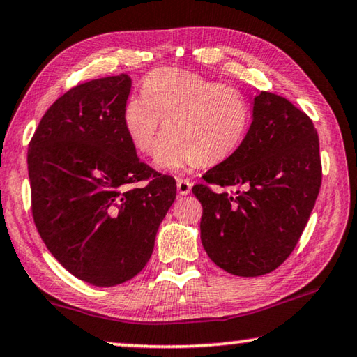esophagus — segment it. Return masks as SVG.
Returning a JSON list of instances; mask_svg holds the SVG:
<instances>
[{
  "label": "esophagus",
  "instance_id": "34e87169",
  "mask_svg": "<svg viewBox=\"0 0 357 357\" xmlns=\"http://www.w3.org/2000/svg\"><path fill=\"white\" fill-rule=\"evenodd\" d=\"M177 190L180 195H188L191 191V182L187 178H177Z\"/></svg>",
  "mask_w": 357,
  "mask_h": 357
}]
</instances>
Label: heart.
<instances>
[{
  "mask_svg": "<svg viewBox=\"0 0 357 357\" xmlns=\"http://www.w3.org/2000/svg\"><path fill=\"white\" fill-rule=\"evenodd\" d=\"M122 121L128 140L143 156L156 151L164 122L167 135L156 164L180 170L229 159L245 142L251 106L238 86L166 67L146 77L143 96L128 98Z\"/></svg>",
  "mask_w": 357,
  "mask_h": 357,
  "instance_id": "heart-1",
  "label": "heart"
}]
</instances>
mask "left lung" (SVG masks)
<instances>
[{"label":"left lung","mask_w":357,"mask_h":357,"mask_svg":"<svg viewBox=\"0 0 357 357\" xmlns=\"http://www.w3.org/2000/svg\"><path fill=\"white\" fill-rule=\"evenodd\" d=\"M203 180L193 193L203 206L208 256L234 275H266L291 255L316 204L322 182L316 127L287 98L262 91L245 142ZM213 184L232 190L214 192Z\"/></svg>","instance_id":"1"}]
</instances>
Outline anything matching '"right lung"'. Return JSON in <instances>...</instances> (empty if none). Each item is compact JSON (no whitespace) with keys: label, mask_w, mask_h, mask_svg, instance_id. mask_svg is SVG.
Returning a JSON list of instances; mask_svg holds the SVG:
<instances>
[{"label":"right lung","mask_w":357,"mask_h":357,"mask_svg":"<svg viewBox=\"0 0 357 357\" xmlns=\"http://www.w3.org/2000/svg\"><path fill=\"white\" fill-rule=\"evenodd\" d=\"M130 89L127 74L74 86L29 143L35 227L66 271L96 287L130 280L146 266L177 195L175 178L142 162L128 140L122 112Z\"/></svg>","instance_id":"add662e5"}]
</instances>
